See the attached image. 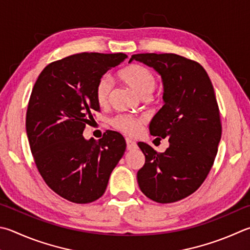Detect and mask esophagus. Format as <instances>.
I'll return each mask as SVG.
<instances>
[{"label":"esophagus","instance_id":"1","mask_svg":"<svg viewBox=\"0 0 250 250\" xmlns=\"http://www.w3.org/2000/svg\"><path fill=\"white\" fill-rule=\"evenodd\" d=\"M125 142H126V148H128L129 151H133V149L137 147V143H135L132 139L126 138Z\"/></svg>","mask_w":250,"mask_h":250}]
</instances>
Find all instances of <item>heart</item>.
<instances>
[{"label":"heart","instance_id":"1","mask_svg":"<svg viewBox=\"0 0 250 250\" xmlns=\"http://www.w3.org/2000/svg\"><path fill=\"white\" fill-rule=\"evenodd\" d=\"M119 79L125 84L132 88L141 97H148L156 87V79L154 74L145 66L140 64H132L125 67L119 72ZM111 93V81L108 76H103L99 79L95 89L96 101L101 106L106 105L109 101ZM144 119L140 117L130 115H120L113 118L111 125L115 129L121 131L125 134H137Z\"/></svg>","mask_w":250,"mask_h":250}]
</instances>
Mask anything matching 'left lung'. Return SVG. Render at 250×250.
<instances>
[{
	"instance_id": "obj_1",
	"label": "left lung",
	"mask_w": 250,
	"mask_h": 250,
	"mask_svg": "<svg viewBox=\"0 0 250 250\" xmlns=\"http://www.w3.org/2000/svg\"><path fill=\"white\" fill-rule=\"evenodd\" d=\"M133 60L161 75L164 106L149 122V132L169 142L161 154L138 143L145 155L139 187L155 202L179 201L200 187L215 160L222 126L214 88L198 62L178 54L140 53Z\"/></svg>"
}]
</instances>
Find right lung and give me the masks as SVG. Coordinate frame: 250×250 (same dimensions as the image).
Listing matches in <instances>:
<instances>
[{
	"label": "right lung",
	"instance_id": "obj_1",
	"mask_svg": "<svg viewBox=\"0 0 250 250\" xmlns=\"http://www.w3.org/2000/svg\"><path fill=\"white\" fill-rule=\"evenodd\" d=\"M125 53L83 52L50 63L36 81L26 115V132L36 166L46 184L74 203L101 198L126 144L110 131L86 140L83 131L99 111L96 85Z\"/></svg>",
	"mask_w": 250,
	"mask_h": 250
}]
</instances>
